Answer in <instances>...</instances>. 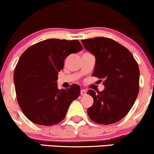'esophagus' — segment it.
Returning <instances> with one entry per match:
<instances>
[{
	"instance_id": "esophagus-1",
	"label": "esophagus",
	"mask_w": 154,
	"mask_h": 154,
	"mask_svg": "<svg viewBox=\"0 0 154 154\" xmlns=\"http://www.w3.org/2000/svg\"><path fill=\"white\" fill-rule=\"evenodd\" d=\"M87 94V91L85 90H81V95L82 96H85Z\"/></svg>"
}]
</instances>
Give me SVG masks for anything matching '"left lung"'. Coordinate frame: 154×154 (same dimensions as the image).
Listing matches in <instances>:
<instances>
[{
	"instance_id": "left-lung-1",
	"label": "left lung",
	"mask_w": 154,
	"mask_h": 154,
	"mask_svg": "<svg viewBox=\"0 0 154 154\" xmlns=\"http://www.w3.org/2000/svg\"><path fill=\"white\" fill-rule=\"evenodd\" d=\"M84 47L96 57L93 75L105 88L89 90L93 104L88 110L96 123L111 125L123 119L134 105L139 90V69L131 52L111 38L98 37L82 40Z\"/></svg>"
}]
</instances>
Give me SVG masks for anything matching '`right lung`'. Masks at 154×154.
<instances>
[{
	"mask_svg": "<svg viewBox=\"0 0 154 154\" xmlns=\"http://www.w3.org/2000/svg\"><path fill=\"white\" fill-rule=\"evenodd\" d=\"M83 49L78 40L47 39L26 49L14 72L17 101L26 118L44 126L58 124L80 94L79 85L58 89V74L64 60Z\"/></svg>",
	"mask_w": 154,
	"mask_h": 154,
	"instance_id": "1",
	"label": "right lung"
}]
</instances>
